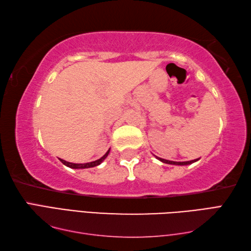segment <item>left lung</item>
Wrapping results in <instances>:
<instances>
[{"label": "left lung", "mask_w": 251, "mask_h": 251, "mask_svg": "<svg viewBox=\"0 0 251 251\" xmlns=\"http://www.w3.org/2000/svg\"><path fill=\"white\" fill-rule=\"evenodd\" d=\"M157 159H159V161L163 162V163H166V164H170V165H181V166H183V165H190L192 163H195L196 161H199L200 158H196V159H193V161H188V162H174V161H168V159H164V158H161V157H157L155 156Z\"/></svg>", "instance_id": "left-lung-1"}]
</instances>
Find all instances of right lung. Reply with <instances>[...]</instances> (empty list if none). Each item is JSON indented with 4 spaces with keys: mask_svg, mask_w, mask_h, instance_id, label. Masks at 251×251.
Wrapping results in <instances>:
<instances>
[{
    "mask_svg": "<svg viewBox=\"0 0 251 251\" xmlns=\"http://www.w3.org/2000/svg\"><path fill=\"white\" fill-rule=\"evenodd\" d=\"M109 152H110V150H108V152H106L102 157H100L99 159H97V161H94V162H90V163H84V164H74V163L67 162V161H65V159H61V158H59V159L63 165H66V166H68V167L74 168V169H84V168H90V167L98 166V165L102 163L105 159V157L109 155Z\"/></svg>",
    "mask_w": 251,
    "mask_h": 251,
    "instance_id": "1",
    "label": "right lung"
}]
</instances>
